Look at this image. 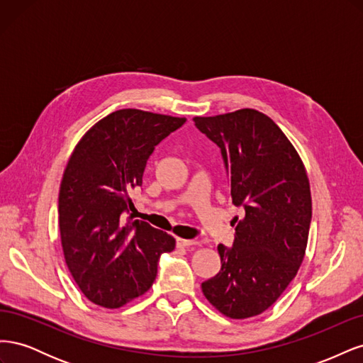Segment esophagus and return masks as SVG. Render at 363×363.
<instances>
[{"mask_svg":"<svg viewBox=\"0 0 363 363\" xmlns=\"http://www.w3.org/2000/svg\"><path fill=\"white\" fill-rule=\"evenodd\" d=\"M199 245H200L199 240L177 238V247H180V248H189V247H199Z\"/></svg>","mask_w":363,"mask_h":363,"instance_id":"1","label":"esophagus"}]
</instances>
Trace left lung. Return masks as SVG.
Returning <instances> with one entry per match:
<instances>
[{
  "label": "left lung",
  "instance_id": "1",
  "mask_svg": "<svg viewBox=\"0 0 363 363\" xmlns=\"http://www.w3.org/2000/svg\"><path fill=\"white\" fill-rule=\"evenodd\" d=\"M194 123L221 148L232 201L244 208L233 247L218 245L221 269L201 289L216 311L245 320L269 309L300 269L312 219L309 177L265 113L240 108Z\"/></svg>",
  "mask_w": 363,
  "mask_h": 363
}]
</instances>
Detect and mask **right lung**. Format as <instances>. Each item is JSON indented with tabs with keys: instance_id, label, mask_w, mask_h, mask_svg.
<instances>
[{
	"instance_id": "right-lung-1",
	"label": "right lung",
	"mask_w": 363,
	"mask_h": 363,
	"mask_svg": "<svg viewBox=\"0 0 363 363\" xmlns=\"http://www.w3.org/2000/svg\"><path fill=\"white\" fill-rule=\"evenodd\" d=\"M186 118L123 108L100 119L75 145L59 192L65 262L94 304L118 309L156 280L162 252L175 239L125 213L155 147Z\"/></svg>"
}]
</instances>
